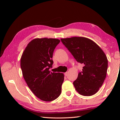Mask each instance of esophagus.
<instances>
[{
    "label": "esophagus",
    "instance_id": "esophagus-1",
    "mask_svg": "<svg viewBox=\"0 0 120 120\" xmlns=\"http://www.w3.org/2000/svg\"><path fill=\"white\" fill-rule=\"evenodd\" d=\"M64 75H65V76L67 77V76H68V72H65V73H64Z\"/></svg>",
    "mask_w": 120,
    "mask_h": 120
}]
</instances>
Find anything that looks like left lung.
<instances>
[{"instance_id": "8db88e82", "label": "left lung", "mask_w": 120, "mask_h": 120, "mask_svg": "<svg viewBox=\"0 0 120 120\" xmlns=\"http://www.w3.org/2000/svg\"><path fill=\"white\" fill-rule=\"evenodd\" d=\"M77 62L84 65L73 82L77 92L92 96L98 92L106 76L108 60L101 49L92 40L84 37L61 38Z\"/></svg>"}]
</instances>
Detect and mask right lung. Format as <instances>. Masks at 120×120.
I'll list each match as a JSON object with an SVG mask.
<instances>
[{
	"label": "right lung",
	"instance_id": "obj_1",
	"mask_svg": "<svg viewBox=\"0 0 120 120\" xmlns=\"http://www.w3.org/2000/svg\"><path fill=\"white\" fill-rule=\"evenodd\" d=\"M60 41L37 38L27 44L21 58L22 74L33 94L42 101H52L61 93L64 75L52 72L53 53Z\"/></svg>",
	"mask_w": 120,
	"mask_h": 120
}]
</instances>
